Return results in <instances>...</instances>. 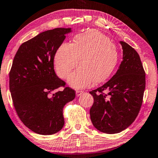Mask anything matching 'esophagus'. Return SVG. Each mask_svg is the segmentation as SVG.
I'll list each match as a JSON object with an SVG mask.
<instances>
[{"label": "esophagus", "instance_id": "1", "mask_svg": "<svg viewBox=\"0 0 158 158\" xmlns=\"http://www.w3.org/2000/svg\"><path fill=\"white\" fill-rule=\"evenodd\" d=\"M83 93H84V91H82V90H77V92H76V94H77V97L81 96Z\"/></svg>", "mask_w": 158, "mask_h": 158}]
</instances>
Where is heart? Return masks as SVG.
Instances as JSON below:
<instances>
[{"label":"heart","instance_id":"b5f03b06","mask_svg":"<svg viewBox=\"0 0 158 158\" xmlns=\"http://www.w3.org/2000/svg\"><path fill=\"white\" fill-rule=\"evenodd\" d=\"M54 60L57 72L63 79L69 77L81 65L69 79L71 87L81 89L89 87L94 81L106 80L117 65L118 52L106 35L97 30H90L76 35L71 44H61Z\"/></svg>","mask_w":158,"mask_h":158}]
</instances>
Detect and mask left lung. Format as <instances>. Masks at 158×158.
Returning <instances> with one entry per match:
<instances>
[{
  "instance_id": "8db88e82",
  "label": "left lung",
  "mask_w": 158,
  "mask_h": 158,
  "mask_svg": "<svg viewBox=\"0 0 158 158\" xmlns=\"http://www.w3.org/2000/svg\"><path fill=\"white\" fill-rule=\"evenodd\" d=\"M123 61L109 81L89 92L94 102L89 110L92 123L101 132H121L132 124L142 105L145 71L139 54L127 43L120 41Z\"/></svg>"
}]
</instances>
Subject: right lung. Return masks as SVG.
Wrapping results in <instances>:
<instances>
[{
    "label": "right lung",
    "mask_w": 158,
    "mask_h": 158,
    "mask_svg": "<svg viewBox=\"0 0 158 158\" xmlns=\"http://www.w3.org/2000/svg\"><path fill=\"white\" fill-rule=\"evenodd\" d=\"M71 28L42 32L24 42L14 57L9 72V89L18 117L24 125L41 135H52L64 125L63 110L76 92L56 75V50ZM63 87L60 91H55Z\"/></svg>",
    "instance_id": "1"
}]
</instances>
